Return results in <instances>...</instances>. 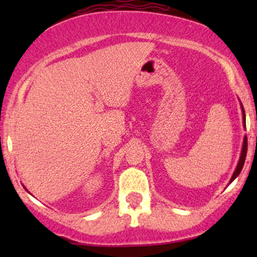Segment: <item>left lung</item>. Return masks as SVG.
<instances>
[{"label":"left lung","mask_w":257,"mask_h":257,"mask_svg":"<svg viewBox=\"0 0 257 257\" xmlns=\"http://www.w3.org/2000/svg\"><path fill=\"white\" fill-rule=\"evenodd\" d=\"M241 111H243V123H244V126H245V112H244V108L243 106H241ZM246 151H247V139L246 137H244V141H243V149H241V153H240V158H239V162H238L237 164V168H235L234 173H233L232 178H231V182L237 178L238 175H239L241 169H243V166H244V162H245V157H246Z\"/></svg>","instance_id":"left-lung-1"}]
</instances>
